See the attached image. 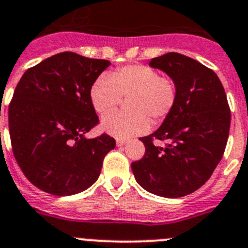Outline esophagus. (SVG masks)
<instances>
[{
	"label": "esophagus",
	"mask_w": 248,
	"mask_h": 248,
	"mask_svg": "<svg viewBox=\"0 0 248 248\" xmlns=\"http://www.w3.org/2000/svg\"><path fill=\"white\" fill-rule=\"evenodd\" d=\"M126 143H128L126 139H116V145H118V147H123V145H125Z\"/></svg>",
	"instance_id": "34e87169"
}]
</instances>
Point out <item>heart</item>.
Here are the masks:
<instances>
[{"label": "heart", "instance_id": "b5f03b06", "mask_svg": "<svg viewBox=\"0 0 248 248\" xmlns=\"http://www.w3.org/2000/svg\"><path fill=\"white\" fill-rule=\"evenodd\" d=\"M177 86L172 79L147 65H128L108 75L103 74L93 82L90 100L101 115L116 109L123 98H128L130 113H114L105 116L101 129L115 138L126 139L144 134L150 119L159 124L172 113L177 101Z\"/></svg>", "mask_w": 248, "mask_h": 248}]
</instances>
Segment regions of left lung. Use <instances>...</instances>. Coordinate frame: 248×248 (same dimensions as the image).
<instances>
[{
  "label": "left lung",
  "mask_w": 248,
  "mask_h": 248,
  "mask_svg": "<svg viewBox=\"0 0 248 248\" xmlns=\"http://www.w3.org/2000/svg\"><path fill=\"white\" fill-rule=\"evenodd\" d=\"M177 86L172 113L153 134L140 140L145 154L132 163L135 181L155 196L179 198L202 187L221 162L230 133L225 89L215 71L194 59L168 52L149 60ZM153 139L167 140L155 147Z\"/></svg>",
  "instance_id": "1"
}]
</instances>
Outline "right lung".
Returning <instances> with one entry per match:
<instances>
[{"label":"right lung","mask_w":248,"mask_h":248,"mask_svg":"<svg viewBox=\"0 0 248 248\" xmlns=\"http://www.w3.org/2000/svg\"><path fill=\"white\" fill-rule=\"evenodd\" d=\"M108 60L60 52L23 74L8 107L12 150L33 186L55 196L84 192L98 181L114 138L85 134L99 122L90 88Z\"/></svg>","instance_id":"obj_1"}]
</instances>
